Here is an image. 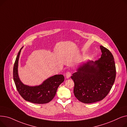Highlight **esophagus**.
<instances>
[{"label": "esophagus", "mask_w": 127, "mask_h": 127, "mask_svg": "<svg viewBox=\"0 0 127 127\" xmlns=\"http://www.w3.org/2000/svg\"><path fill=\"white\" fill-rule=\"evenodd\" d=\"M71 76V72L69 71H68L66 73L65 77L66 78H69Z\"/></svg>", "instance_id": "obj_1"}]
</instances>
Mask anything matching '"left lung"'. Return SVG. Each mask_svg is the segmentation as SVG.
Wrapping results in <instances>:
<instances>
[{
    "instance_id": "8db88e82",
    "label": "left lung",
    "mask_w": 127,
    "mask_h": 127,
    "mask_svg": "<svg viewBox=\"0 0 127 127\" xmlns=\"http://www.w3.org/2000/svg\"><path fill=\"white\" fill-rule=\"evenodd\" d=\"M101 58L80 67L71 78L75 85L74 93L77 99L84 103L103 99L111 91L116 77L114 57L107 48L100 46Z\"/></svg>"
}]
</instances>
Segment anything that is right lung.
I'll use <instances>...</instances> for the list:
<instances>
[{"mask_svg": "<svg viewBox=\"0 0 127 127\" xmlns=\"http://www.w3.org/2000/svg\"><path fill=\"white\" fill-rule=\"evenodd\" d=\"M16 58L13 67V79L16 89L26 101L37 104H44L49 102L54 98L59 86L64 80L62 75H56L47 79L39 86H29L24 85L20 81L18 76V61L21 49Z\"/></svg>", "mask_w": 127, "mask_h": 127, "instance_id": "1", "label": "right lung"}]
</instances>
